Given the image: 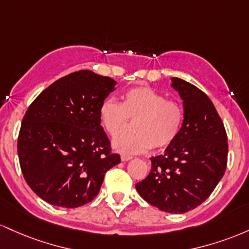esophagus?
I'll return each instance as SVG.
<instances>
[{
  "label": "esophagus",
  "instance_id": "obj_1",
  "mask_svg": "<svg viewBox=\"0 0 249 249\" xmlns=\"http://www.w3.org/2000/svg\"><path fill=\"white\" fill-rule=\"evenodd\" d=\"M130 159H132V156H130V155H122V156H121V160L124 161V162L129 161Z\"/></svg>",
  "mask_w": 249,
  "mask_h": 249
}]
</instances>
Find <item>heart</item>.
<instances>
[{
  "label": "heart",
  "mask_w": 249,
  "mask_h": 249,
  "mask_svg": "<svg viewBox=\"0 0 249 249\" xmlns=\"http://www.w3.org/2000/svg\"><path fill=\"white\" fill-rule=\"evenodd\" d=\"M99 120L108 135L115 138L129 121L133 134H122L114 147L124 154H140L148 149H164L180 135L185 110L177 100H167L150 87H135L122 95L121 102L106 100L99 108Z\"/></svg>",
  "instance_id": "b5f03b06"
}]
</instances>
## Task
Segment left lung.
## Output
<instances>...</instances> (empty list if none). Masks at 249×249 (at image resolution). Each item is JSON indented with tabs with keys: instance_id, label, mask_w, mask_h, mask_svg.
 I'll return each mask as SVG.
<instances>
[{
	"instance_id": "1",
	"label": "left lung",
	"mask_w": 249,
	"mask_h": 249,
	"mask_svg": "<svg viewBox=\"0 0 249 249\" xmlns=\"http://www.w3.org/2000/svg\"><path fill=\"white\" fill-rule=\"evenodd\" d=\"M172 81L183 100L182 129L164 154L150 158L149 174L135 187L154 207L181 214L201 205L222 178L228 142L221 117L207 95L185 80Z\"/></svg>"
}]
</instances>
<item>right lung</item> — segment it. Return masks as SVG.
Here are the masks:
<instances>
[{
    "label": "right lung",
    "instance_id": "obj_1",
    "mask_svg": "<svg viewBox=\"0 0 249 249\" xmlns=\"http://www.w3.org/2000/svg\"><path fill=\"white\" fill-rule=\"evenodd\" d=\"M115 81L90 71L61 77L28 107L18 154L28 186L42 200L76 208L99 194L108 169L121 162L99 120Z\"/></svg>",
    "mask_w": 249,
    "mask_h": 249
}]
</instances>
